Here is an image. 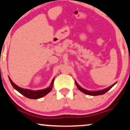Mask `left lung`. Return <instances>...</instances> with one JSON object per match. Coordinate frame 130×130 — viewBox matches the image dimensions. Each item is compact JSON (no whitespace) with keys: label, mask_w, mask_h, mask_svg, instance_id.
<instances>
[{"label":"left lung","mask_w":130,"mask_h":130,"mask_svg":"<svg viewBox=\"0 0 130 130\" xmlns=\"http://www.w3.org/2000/svg\"><path fill=\"white\" fill-rule=\"evenodd\" d=\"M77 85V87L78 88V89L80 90V91H82V92H83L85 94H87V95H92V96H96V95H103L105 93H106L107 92L109 91L110 89L112 88V86H110L109 88L106 89L104 90H101V91H95V92H92V91H87V90H85L84 89H83L81 87L78 86V85Z\"/></svg>","instance_id":"8db88e82"}]
</instances>
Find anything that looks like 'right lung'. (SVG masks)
Returning <instances> with one entry per match:
<instances>
[{"instance_id": "right-lung-1", "label": "right lung", "mask_w": 130, "mask_h": 130, "mask_svg": "<svg viewBox=\"0 0 130 130\" xmlns=\"http://www.w3.org/2000/svg\"><path fill=\"white\" fill-rule=\"evenodd\" d=\"M11 84H12L13 88H14L15 89L17 90V91L18 92H19L21 94L24 95L26 97L29 98V99H38V98L43 97L44 96L48 94V93L52 91L53 85V83L52 82L50 86L48 87V88L45 89L41 90V91H34L29 89H24L20 88V87L18 86L17 85L14 84V83L12 82V80H11Z\"/></svg>"}]
</instances>
